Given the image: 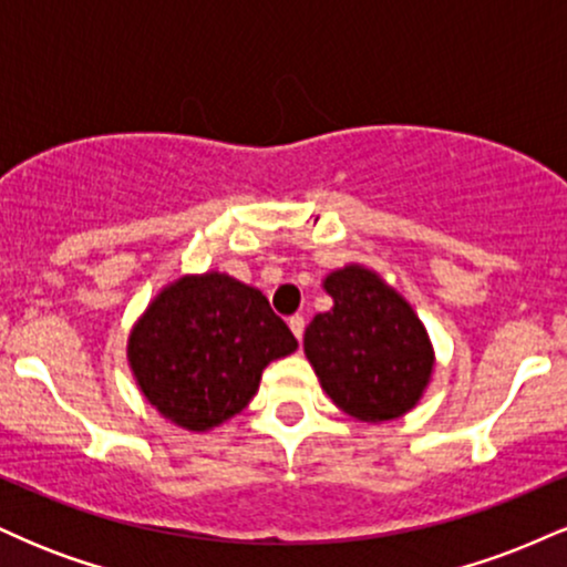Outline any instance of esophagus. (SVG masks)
I'll list each match as a JSON object with an SVG mask.
<instances>
[{"instance_id":"obj_1","label":"esophagus","mask_w":567,"mask_h":567,"mask_svg":"<svg viewBox=\"0 0 567 567\" xmlns=\"http://www.w3.org/2000/svg\"><path fill=\"white\" fill-rule=\"evenodd\" d=\"M288 324H290V333L296 336L298 341H301V338H303V328H306V320H303V317H301V315H292L290 320H288Z\"/></svg>"}]
</instances>
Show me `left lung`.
Here are the masks:
<instances>
[{"label":"left lung","mask_w":567,"mask_h":567,"mask_svg":"<svg viewBox=\"0 0 567 567\" xmlns=\"http://www.w3.org/2000/svg\"><path fill=\"white\" fill-rule=\"evenodd\" d=\"M333 306L309 322L303 354L336 408L383 424L421 402L434 375L432 338L379 271L347 264L322 279Z\"/></svg>","instance_id":"left-lung-1"}]
</instances>
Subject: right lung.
I'll list each match as a JSON object with an SVG mask.
<instances>
[{
  "label": "right lung",
  "mask_w": 567,
  "mask_h": 567,
  "mask_svg": "<svg viewBox=\"0 0 567 567\" xmlns=\"http://www.w3.org/2000/svg\"><path fill=\"white\" fill-rule=\"evenodd\" d=\"M296 349L261 290L213 269L173 279L148 301L130 328L127 365L162 419L202 434L243 413L266 365Z\"/></svg>",
  "instance_id": "right-lung-1"
}]
</instances>
